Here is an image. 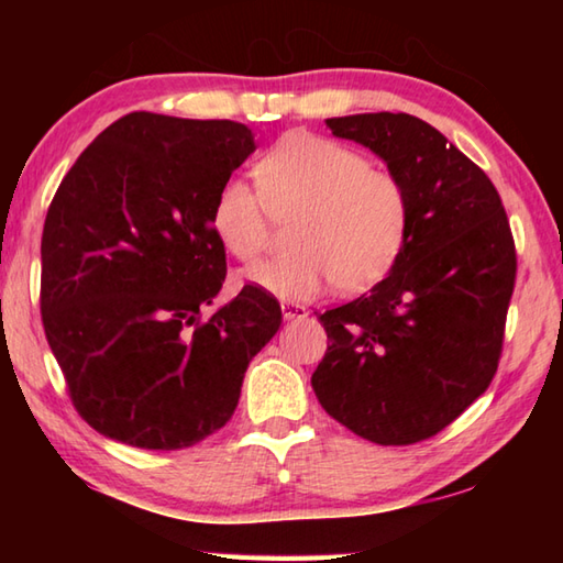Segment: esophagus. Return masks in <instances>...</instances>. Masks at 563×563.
Instances as JSON below:
<instances>
[{
  "label": "esophagus",
  "instance_id": "obj_1",
  "mask_svg": "<svg viewBox=\"0 0 563 563\" xmlns=\"http://www.w3.org/2000/svg\"><path fill=\"white\" fill-rule=\"evenodd\" d=\"M280 310H283V318L285 320H302V318H308V308H305V305H298V302H290V300H285L280 305Z\"/></svg>",
  "mask_w": 563,
  "mask_h": 563
}]
</instances>
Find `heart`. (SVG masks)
Returning a JSON list of instances; mask_svg holds the SVG:
<instances>
[{
	"label": "heart",
	"mask_w": 563,
	"mask_h": 563,
	"mask_svg": "<svg viewBox=\"0 0 563 563\" xmlns=\"http://www.w3.org/2000/svg\"><path fill=\"white\" fill-rule=\"evenodd\" d=\"M255 178L258 186L241 176L223 180L211 206V231L233 258H258L271 216L298 218L292 253L241 273L245 288L283 300H310L330 283L338 292H360L402 255L412 223L409 190L357 148L288 133L255 164Z\"/></svg>",
	"instance_id": "1"
}]
</instances>
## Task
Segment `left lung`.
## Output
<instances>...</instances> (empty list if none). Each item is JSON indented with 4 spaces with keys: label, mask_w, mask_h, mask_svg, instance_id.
<instances>
[{
    "label": "left lung",
    "mask_w": 563,
    "mask_h": 563,
    "mask_svg": "<svg viewBox=\"0 0 563 563\" xmlns=\"http://www.w3.org/2000/svg\"><path fill=\"white\" fill-rule=\"evenodd\" d=\"M325 123L402 180L412 223L387 278L320 316L330 345L310 383L362 440H430L497 373L517 278L507 213L487 174L422 119L379 111Z\"/></svg>",
    "instance_id": "left-lung-1"
}]
</instances>
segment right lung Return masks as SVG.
<instances>
[{"label":"right lung","mask_w":563,"mask_h":563,"mask_svg":"<svg viewBox=\"0 0 563 563\" xmlns=\"http://www.w3.org/2000/svg\"><path fill=\"white\" fill-rule=\"evenodd\" d=\"M255 151L235 121L133 111L76 158L42 233V322L71 402L99 434L184 450L228 422L278 332L273 295L225 280L218 188Z\"/></svg>","instance_id":"1"}]
</instances>
